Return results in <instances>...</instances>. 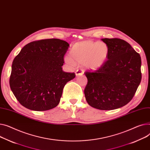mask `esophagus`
<instances>
[{
	"label": "esophagus",
	"mask_w": 150,
	"mask_h": 150,
	"mask_svg": "<svg viewBox=\"0 0 150 150\" xmlns=\"http://www.w3.org/2000/svg\"><path fill=\"white\" fill-rule=\"evenodd\" d=\"M84 74V71L83 70H76L75 72V75L76 76H80V75H83Z\"/></svg>",
	"instance_id": "34e87169"
}]
</instances>
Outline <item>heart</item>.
<instances>
[{"mask_svg": "<svg viewBox=\"0 0 150 150\" xmlns=\"http://www.w3.org/2000/svg\"><path fill=\"white\" fill-rule=\"evenodd\" d=\"M109 52L108 45L104 42L85 40L75 43L70 51L71 58L66 57L64 61L69 64H74L75 61L86 69L97 71L105 64Z\"/></svg>", "mask_w": 150, "mask_h": 150, "instance_id": "b5f03b06", "label": "heart"}]
</instances>
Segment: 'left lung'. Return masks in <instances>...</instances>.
<instances>
[{
	"mask_svg": "<svg viewBox=\"0 0 150 150\" xmlns=\"http://www.w3.org/2000/svg\"><path fill=\"white\" fill-rule=\"evenodd\" d=\"M109 47L105 64L94 72H86L84 94L87 103L102 110L121 108L133 98L142 78L141 56L120 38H103Z\"/></svg>",
	"mask_w": 150,
	"mask_h": 150,
	"instance_id": "8db88e82",
	"label": "left lung"
}]
</instances>
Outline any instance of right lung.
<instances>
[{
	"mask_svg": "<svg viewBox=\"0 0 150 150\" xmlns=\"http://www.w3.org/2000/svg\"><path fill=\"white\" fill-rule=\"evenodd\" d=\"M69 45L57 38L26 45L14 59L9 86L23 107L46 111L58 105L66 84L75 77L62 70Z\"/></svg>",
	"mask_w": 150,
	"mask_h": 150,
	"instance_id": "add662e5",
	"label": "right lung"
}]
</instances>
